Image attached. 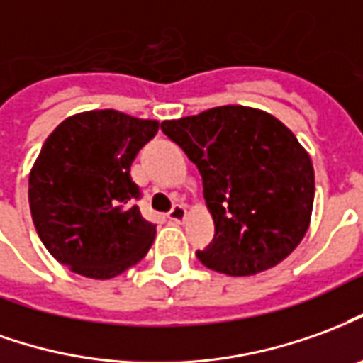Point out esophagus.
Segmentation results:
<instances>
[{"mask_svg": "<svg viewBox=\"0 0 363 363\" xmlns=\"http://www.w3.org/2000/svg\"><path fill=\"white\" fill-rule=\"evenodd\" d=\"M169 220H171V222H177V224L184 222V220H186V206H184V204H177V206H173V210L169 212Z\"/></svg>", "mask_w": 363, "mask_h": 363, "instance_id": "34e87169", "label": "esophagus"}]
</instances>
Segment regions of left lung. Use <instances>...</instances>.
<instances>
[{
    "mask_svg": "<svg viewBox=\"0 0 363 363\" xmlns=\"http://www.w3.org/2000/svg\"><path fill=\"white\" fill-rule=\"evenodd\" d=\"M199 167L214 240L196 252L232 277L271 269L305 238L314 202V169L295 133L267 111L220 106L161 123Z\"/></svg>",
    "mask_w": 363,
    "mask_h": 363,
    "instance_id": "1",
    "label": "left lung"
}]
</instances>
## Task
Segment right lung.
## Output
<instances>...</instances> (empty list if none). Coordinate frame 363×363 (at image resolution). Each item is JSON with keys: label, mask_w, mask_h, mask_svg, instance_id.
I'll list each match as a JSON object with an SVG mask.
<instances>
[{"label": "right lung", "mask_w": 363, "mask_h": 363, "mask_svg": "<svg viewBox=\"0 0 363 363\" xmlns=\"http://www.w3.org/2000/svg\"><path fill=\"white\" fill-rule=\"evenodd\" d=\"M159 121L116 110L70 116L43 143L29 174L33 224L49 253L88 279H111L143 259L155 224L141 216L131 163Z\"/></svg>", "instance_id": "obj_1"}]
</instances>
